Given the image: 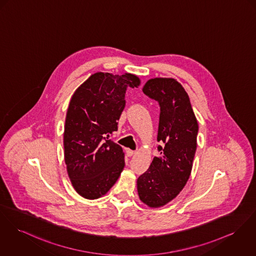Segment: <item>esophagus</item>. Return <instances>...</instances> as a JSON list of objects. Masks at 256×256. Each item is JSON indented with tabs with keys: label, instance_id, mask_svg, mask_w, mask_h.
<instances>
[{
	"label": "esophagus",
	"instance_id": "obj_1",
	"mask_svg": "<svg viewBox=\"0 0 256 256\" xmlns=\"http://www.w3.org/2000/svg\"><path fill=\"white\" fill-rule=\"evenodd\" d=\"M126 155H128V157H132V156H134V154L136 153L134 150H130V149H126Z\"/></svg>",
	"mask_w": 256,
	"mask_h": 256
}]
</instances>
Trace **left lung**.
<instances>
[{
	"label": "left lung",
	"instance_id": "1",
	"mask_svg": "<svg viewBox=\"0 0 256 256\" xmlns=\"http://www.w3.org/2000/svg\"><path fill=\"white\" fill-rule=\"evenodd\" d=\"M160 107L158 141L160 157L138 179L142 202L157 208L172 202L186 185L193 168L198 130L197 118L188 94L176 80H148L142 88Z\"/></svg>",
	"mask_w": 256,
	"mask_h": 256
}]
</instances>
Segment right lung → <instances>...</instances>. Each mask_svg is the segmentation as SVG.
Listing matches in <instances>:
<instances>
[{"instance_id":"right-lung-1","label":"right lung","mask_w":256,"mask_h":256,"mask_svg":"<svg viewBox=\"0 0 256 256\" xmlns=\"http://www.w3.org/2000/svg\"><path fill=\"white\" fill-rule=\"evenodd\" d=\"M136 75L98 72L72 96L67 110L63 145L67 174L84 198L103 197L124 168L122 148L110 136L118 130L128 88H138Z\"/></svg>"}]
</instances>
